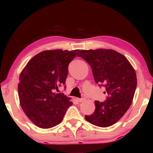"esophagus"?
<instances>
[{"label":"esophagus","mask_w":153,"mask_h":153,"mask_svg":"<svg viewBox=\"0 0 153 153\" xmlns=\"http://www.w3.org/2000/svg\"><path fill=\"white\" fill-rule=\"evenodd\" d=\"M77 100L78 102H83V101H84L85 99L84 98H77Z\"/></svg>","instance_id":"34e87169"}]
</instances>
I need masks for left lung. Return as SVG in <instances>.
<instances>
[{
	"instance_id": "8db88e82",
	"label": "left lung",
	"mask_w": 153,
	"mask_h": 153,
	"mask_svg": "<svg viewBox=\"0 0 153 153\" xmlns=\"http://www.w3.org/2000/svg\"><path fill=\"white\" fill-rule=\"evenodd\" d=\"M77 55L89 63L95 82L104 86L108 94L105 102L96 100L94 112L85 119L101 128L113 125L132 102L137 86L134 67L125 56L111 49L81 50Z\"/></svg>"
}]
</instances>
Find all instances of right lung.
Masks as SVG:
<instances>
[{"label":"right lung","mask_w":153,"mask_h":153,"mask_svg":"<svg viewBox=\"0 0 153 153\" xmlns=\"http://www.w3.org/2000/svg\"><path fill=\"white\" fill-rule=\"evenodd\" d=\"M79 50L41 52L30 59L21 72L18 84L20 105L38 128L48 129L60 123L71 98L54 92L65 83L68 65Z\"/></svg>","instance_id":"add662e5"}]
</instances>
